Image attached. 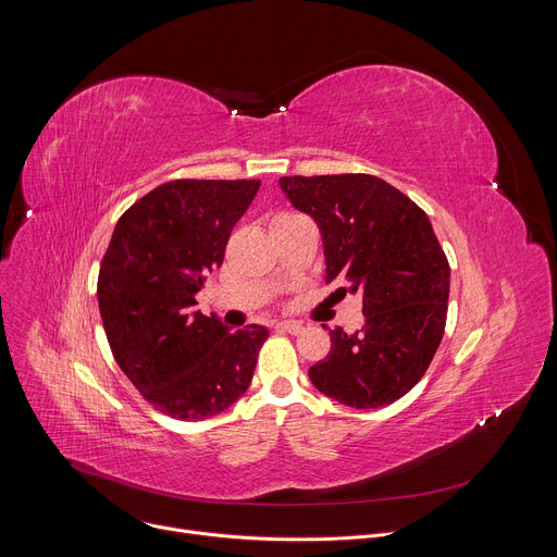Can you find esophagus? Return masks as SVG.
Returning <instances> with one entry per match:
<instances>
[{
    "label": "esophagus",
    "instance_id": "1",
    "mask_svg": "<svg viewBox=\"0 0 557 557\" xmlns=\"http://www.w3.org/2000/svg\"><path fill=\"white\" fill-rule=\"evenodd\" d=\"M275 329H277V331H286V333H290V335H299V333L304 331V326H301L299 322H280Z\"/></svg>",
    "mask_w": 557,
    "mask_h": 557
}]
</instances>
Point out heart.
I'll return each instance as SVG.
<instances>
[{"label": "heart", "mask_w": 557, "mask_h": 557, "mask_svg": "<svg viewBox=\"0 0 557 557\" xmlns=\"http://www.w3.org/2000/svg\"><path fill=\"white\" fill-rule=\"evenodd\" d=\"M280 218H290V215H280ZM277 220V218H275Z\"/></svg>", "instance_id": "heart-1"}]
</instances>
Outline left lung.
Segmentation results:
<instances>
[{
    "label": "left lung",
    "instance_id": "1",
    "mask_svg": "<svg viewBox=\"0 0 557 557\" xmlns=\"http://www.w3.org/2000/svg\"><path fill=\"white\" fill-rule=\"evenodd\" d=\"M280 185L322 231L326 284L339 280L363 299V329L331 331L329 357L308 370L312 385L357 410L394 404L421 381L445 333L449 262L430 218L370 174Z\"/></svg>",
    "mask_w": 557,
    "mask_h": 557
}]
</instances>
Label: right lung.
<instances>
[{"instance_id":"1","label":"right lung","mask_w":557,"mask_h":557,"mask_svg":"<svg viewBox=\"0 0 557 557\" xmlns=\"http://www.w3.org/2000/svg\"><path fill=\"white\" fill-rule=\"evenodd\" d=\"M260 181H172L116 222L97 295L112 355L143 399L178 421H205L247 392L264 326L226 333L194 310L224 260L235 222Z\"/></svg>"}]
</instances>
